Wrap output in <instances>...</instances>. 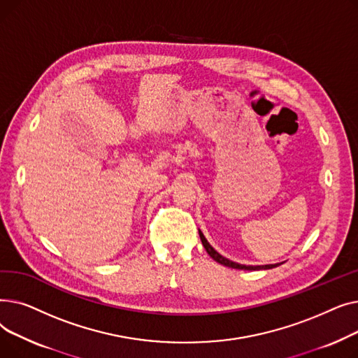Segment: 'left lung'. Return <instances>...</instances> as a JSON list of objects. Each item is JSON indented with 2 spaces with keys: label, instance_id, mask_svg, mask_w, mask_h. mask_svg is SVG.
Returning a JSON list of instances; mask_svg holds the SVG:
<instances>
[{
  "label": "left lung",
  "instance_id": "1",
  "mask_svg": "<svg viewBox=\"0 0 358 358\" xmlns=\"http://www.w3.org/2000/svg\"><path fill=\"white\" fill-rule=\"evenodd\" d=\"M199 235H200V239H201V243H203V247H204V250L208 251V254L215 259V261H217L219 264H222V266H224V267H229V268H236V270H248V271H257V270H270V268H274V267H278L280 264H283V262H278V264H267V266H245V264H239V262H235V261H231V259H228L227 257H223V255H220L212 245L210 243L208 242V239L204 238V235H203V232L199 229Z\"/></svg>",
  "mask_w": 358,
  "mask_h": 358
}]
</instances>
